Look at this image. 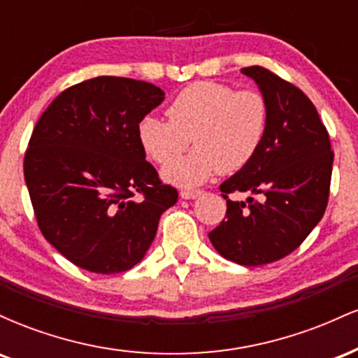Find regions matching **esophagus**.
<instances>
[{"label":"esophagus","mask_w":358,"mask_h":358,"mask_svg":"<svg viewBox=\"0 0 358 358\" xmlns=\"http://www.w3.org/2000/svg\"><path fill=\"white\" fill-rule=\"evenodd\" d=\"M200 193H202L200 190H182L180 192V196L185 200H190V199H195V196H199Z\"/></svg>","instance_id":"esophagus-1"}]
</instances>
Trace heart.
<instances>
[{
  "instance_id": "1",
  "label": "heart",
  "mask_w": 358,
  "mask_h": 358,
  "mask_svg": "<svg viewBox=\"0 0 358 358\" xmlns=\"http://www.w3.org/2000/svg\"><path fill=\"white\" fill-rule=\"evenodd\" d=\"M168 117L146 114L136 136L148 158L166 165L192 138L196 150L163 170L168 182L192 187L222 171L236 173L249 165L264 141L269 106L259 90H236L220 82H195L168 106Z\"/></svg>"
}]
</instances>
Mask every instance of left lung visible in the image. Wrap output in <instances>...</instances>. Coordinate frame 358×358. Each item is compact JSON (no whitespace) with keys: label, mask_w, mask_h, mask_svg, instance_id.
Instances as JSON below:
<instances>
[{"label":"left lung","mask_w":358,"mask_h":358,"mask_svg":"<svg viewBox=\"0 0 358 358\" xmlns=\"http://www.w3.org/2000/svg\"><path fill=\"white\" fill-rule=\"evenodd\" d=\"M269 106L264 141L252 162L220 185L225 219L208 232L220 256L262 266L293 252L322 220L330 196L334 151L306 94L261 65L242 69ZM254 192L234 203L232 192Z\"/></svg>","instance_id":"left-lung-1"}]
</instances>
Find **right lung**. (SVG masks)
Listing matches in <instances>:
<instances>
[{
  "instance_id": "right-lung-1",
  "label": "right lung",
  "mask_w": 358,
  "mask_h": 358,
  "mask_svg": "<svg viewBox=\"0 0 358 358\" xmlns=\"http://www.w3.org/2000/svg\"><path fill=\"white\" fill-rule=\"evenodd\" d=\"M165 94L101 76L60 92L36 122L23 171L40 232L72 264L124 273L145 257L178 192L139 146V119Z\"/></svg>"
}]
</instances>
